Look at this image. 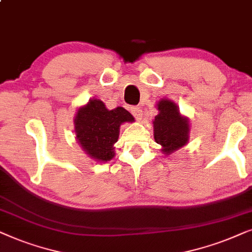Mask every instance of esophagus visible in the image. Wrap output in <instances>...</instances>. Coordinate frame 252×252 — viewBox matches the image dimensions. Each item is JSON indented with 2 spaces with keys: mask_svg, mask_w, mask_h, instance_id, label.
<instances>
[{
  "mask_svg": "<svg viewBox=\"0 0 252 252\" xmlns=\"http://www.w3.org/2000/svg\"><path fill=\"white\" fill-rule=\"evenodd\" d=\"M131 114L136 117V120H142L143 117V110L139 107H131Z\"/></svg>",
  "mask_w": 252,
  "mask_h": 252,
  "instance_id": "1",
  "label": "esophagus"
}]
</instances>
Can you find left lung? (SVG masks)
I'll return each mask as SVG.
<instances>
[{
  "label": "left lung",
  "instance_id": "left-lung-1",
  "mask_svg": "<svg viewBox=\"0 0 252 252\" xmlns=\"http://www.w3.org/2000/svg\"><path fill=\"white\" fill-rule=\"evenodd\" d=\"M159 114L153 121L154 139L162 146L163 153L169 154L184 146L189 138V122L180 115V110L173 101L167 99L158 103Z\"/></svg>",
  "mask_w": 252,
  "mask_h": 252
}]
</instances>
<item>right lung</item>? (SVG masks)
I'll return each instance as SVG.
<instances>
[{"label":"right lung","mask_w":252,"mask_h":252,"mask_svg":"<svg viewBox=\"0 0 252 252\" xmlns=\"http://www.w3.org/2000/svg\"><path fill=\"white\" fill-rule=\"evenodd\" d=\"M132 121L131 114L122 107L108 110L102 101L93 99L77 112V140L93 159L109 161L115 154L113 145L119 139L120 126Z\"/></svg>","instance_id":"obj_1"}]
</instances>
